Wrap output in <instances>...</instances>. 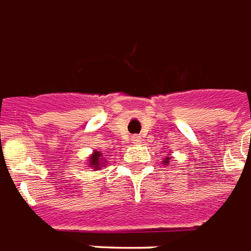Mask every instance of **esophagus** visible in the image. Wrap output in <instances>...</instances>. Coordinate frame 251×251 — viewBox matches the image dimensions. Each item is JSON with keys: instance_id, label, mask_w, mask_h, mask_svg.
I'll use <instances>...</instances> for the list:
<instances>
[{"instance_id": "obj_1", "label": "esophagus", "mask_w": 251, "mask_h": 251, "mask_svg": "<svg viewBox=\"0 0 251 251\" xmlns=\"http://www.w3.org/2000/svg\"><path fill=\"white\" fill-rule=\"evenodd\" d=\"M131 140H132V143H139V142H140V136H138V135H133L132 138H131Z\"/></svg>"}]
</instances>
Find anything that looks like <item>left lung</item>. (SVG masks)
<instances>
[{
  "label": "left lung",
  "instance_id": "1",
  "mask_svg": "<svg viewBox=\"0 0 251 251\" xmlns=\"http://www.w3.org/2000/svg\"><path fill=\"white\" fill-rule=\"evenodd\" d=\"M168 162H170V158H168V156H167V158L164 159V162H163V164H168Z\"/></svg>",
  "mask_w": 251,
  "mask_h": 251
}]
</instances>
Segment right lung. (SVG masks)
Instances as JSON below:
<instances>
[{"label":"right lung","mask_w":251,"mask_h":251,"mask_svg":"<svg viewBox=\"0 0 251 251\" xmlns=\"http://www.w3.org/2000/svg\"><path fill=\"white\" fill-rule=\"evenodd\" d=\"M88 164H89V167H92L93 170L96 171V170H100V168L105 166V160L103 159V155H101L100 151H95V152L89 156V162H88Z\"/></svg>","instance_id":"right-lung-1"}]
</instances>
